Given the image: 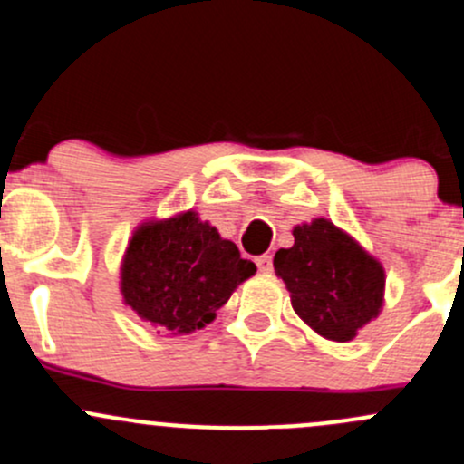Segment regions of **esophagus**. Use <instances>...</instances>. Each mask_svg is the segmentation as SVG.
<instances>
[{"label": "esophagus", "instance_id": "obj_1", "mask_svg": "<svg viewBox=\"0 0 464 464\" xmlns=\"http://www.w3.org/2000/svg\"><path fill=\"white\" fill-rule=\"evenodd\" d=\"M254 263H256L258 272H263V274H270L272 267H274L270 254H263V256H256V258H254Z\"/></svg>", "mask_w": 464, "mask_h": 464}]
</instances>
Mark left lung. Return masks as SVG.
<instances>
[{"mask_svg": "<svg viewBox=\"0 0 464 464\" xmlns=\"http://www.w3.org/2000/svg\"><path fill=\"white\" fill-rule=\"evenodd\" d=\"M294 246L274 254V270L294 312L327 341L347 343L385 305V267L330 218L294 226Z\"/></svg>", "mask_w": 464, "mask_h": 464, "instance_id": "8db88e82", "label": "left lung"}]
</instances>
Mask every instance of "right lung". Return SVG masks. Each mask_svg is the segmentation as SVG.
<instances>
[{"instance_id":"obj_1","label":"right lung","mask_w":464,"mask_h":464,"mask_svg":"<svg viewBox=\"0 0 464 464\" xmlns=\"http://www.w3.org/2000/svg\"><path fill=\"white\" fill-rule=\"evenodd\" d=\"M256 274L232 241L198 212L148 218L134 227L121 267L123 305L157 330L183 336L210 325L243 281Z\"/></svg>"}]
</instances>
